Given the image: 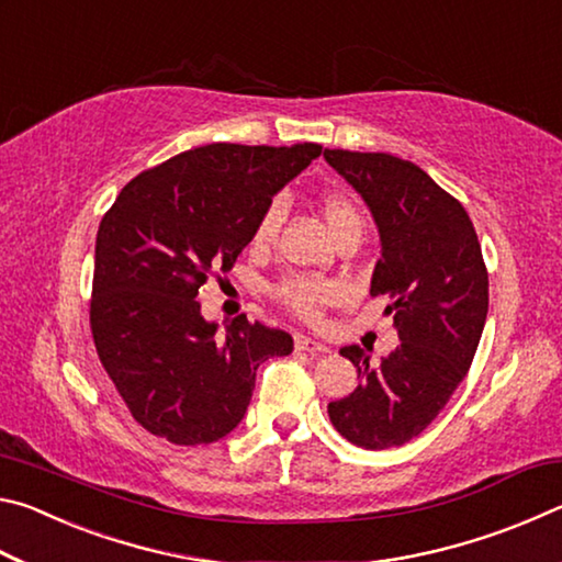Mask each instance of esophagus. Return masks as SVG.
<instances>
[{
    "label": "esophagus",
    "mask_w": 562,
    "mask_h": 562,
    "mask_svg": "<svg viewBox=\"0 0 562 562\" xmlns=\"http://www.w3.org/2000/svg\"><path fill=\"white\" fill-rule=\"evenodd\" d=\"M294 347H297L300 351H307V355H312V357H317V355H327V351H329V347H327V345H322V341L312 339V337H304V335H297V337H294Z\"/></svg>",
    "instance_id": "esophagus-1"
}]
</instances>
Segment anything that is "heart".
<instances>
[{"instance_id": "b5f03b06", "label": "heart", "mask_w": 562, "mask_h": 562, "mask_svg": "<svg viewBox=\"0 0 562 562\" xmlns=\"http://www.w3.org/2000/svg\"><path fill=\"white\" fill-rule=\"evenodd\" d=\"M319 207L329 225V231L335 235L349 225H361L357 205L351 203L347 195L335 193V190L322 193ZM280 215H282L280 203H270L265 207L252 231L255 245H268L272 240L274 233H278ZM274 294H278V300L284 304V307H290L294 315H300L304 319H317L319 312L325 310L329 302H335L339 297V284L331 280L292 274V278H284L278 288H274Z\"/></svg>"}]
</instances>
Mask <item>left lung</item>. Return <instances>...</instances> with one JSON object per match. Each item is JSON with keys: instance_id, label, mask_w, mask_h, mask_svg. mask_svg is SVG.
<instances>
[{"instance_id": "left-lung-1", "label": "left lung", "mask_w": 562, "mask_h": 562, "mask_svg": "<svg viewBox=\"0 0 562 562\" xmlns=\"http://www.w3.org/2000/svg\"><path fill=\"white\" fill-rule=\"evenodd\" d=\"M325 160L364 198L382 237L372 297L386 294L402 339L382 364L339 349L359 386L327 406L347 441L394 449L422 434L469 374L488 315V272L465 207L429 173L392 154L325 148Z\"/></svg>"}]
</instances>
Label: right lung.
<instances>
[{
    "mask_svg": "<svg viewBox=\"0 0 562 562\" xmlns=\"http://www.w3.org/2000/svg\"><path fill=\"white\" fill-rule=\"evenodd\" d=\"M319 144H211L123 186L101 217L91 292L99 359L131 416L178 446L213 443L243 422L255 372L288 357L292 337L235 317L217 335L198 292L252 240L272 195Z\"/></svg>",
    "mask_w": 562,
    "mask_h": 562,
    "instance_id": "obj_1",
    "label": "right lung"
}]
</instances>
